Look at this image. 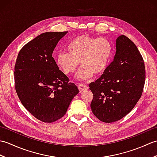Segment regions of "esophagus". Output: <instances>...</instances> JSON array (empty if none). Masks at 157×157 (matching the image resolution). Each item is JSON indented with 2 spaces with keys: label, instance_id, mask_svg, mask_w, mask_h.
I'll return each instance as SVG.
<instances>
[{
  "label": "esophagus",
  "instance_id": "obj_1",
  "mask_svg": "<svg viewBox=\"0 0 157 157\" xmlns=\"http://www.w3.org/2000/svg\"><path fill=\"white\" fill-rule=\"evenodd\" d=\"M78 87L79 90L80 91V92H83V91L87 90L88 89V87L87 86L85 85V84H79V85L78 86Z\"/></svg>",
  "mask_w": 157,
  "mask_h": 157
}]
</instances>
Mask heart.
Segmentation results:
<instances>
[{"label":"heart","mask_w":157,"mask_h":157,"mask_svg":"<svg viewBox=\"0 0 157 157\" xmlns=\"http://www.w3.org/2000/svg\"><path fill=\"white\" fill-rule=\"evenodd\" d=\"M68 52H59L56 65L65 74H71L78 67L75 76L79 81L89 80L95 75H101L107 69L112 56L113 46L105 38L80 35L73 39L67 46Z\"/></svg>","instance_id":"1"}]
</instances>
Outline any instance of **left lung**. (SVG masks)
Here are the masks:
<instances>
[{
  "label": "left lung",
  "mask_w": 157,
  "mask_h": 157,
  "mask_svg": "<svg viewBox=\"0 0 157 157\" xmlns=\"http://www.w3.org/2000/svg\"><path fill=\"white\" fill-rule=\"evenodd\" d=\"M115 44L113 61L89 85L94 94L92 111L105 123L128 115L140 98L145 83L144 63L137 46L124 35L119 36Z\"/></svg>",
  "instance_id": "1"
}]
</instances>
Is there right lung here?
<instances>
[{
  "label": "right lung",
  "instance_id": "obj_1",
  "mask_svg": "<svg viewBox=\"0 0 157 157\" xmlns=\"http://www.w3.org/2000/svg\"><path fill=\"white\" fill-rule=\"evenodd\" d=\"M67 32H46L19 51L15 66V90L23 106L36 119L52 123L61 118L78 87L56 65L52 52Z\"/></svg>",
  "mask_w": 157,
  "mask_h": 157
}]
</instances>
